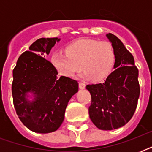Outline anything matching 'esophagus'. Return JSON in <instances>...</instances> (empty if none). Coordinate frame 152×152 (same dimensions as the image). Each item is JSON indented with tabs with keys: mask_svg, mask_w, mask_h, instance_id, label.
<instances>
[{
	"mask_svg": "<svg viewBox=\"0 0 152 152\" xmlns=\"http://www.w3.org/2000/svg\"><path fill=\"white\" fill-rule=\"evenodd\" d=\"M79 87H80V89H84V88H86L85 83H82V82H80V83H79Z\"/></svg>",
	"mask_w": 152,
	"mask_h": 152,
	"instance_id": "34e87169",
	"label": "esophagus"
}]
</instances>
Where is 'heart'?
Listing matches in <instances>:
<instances>
[{"instance_id":"heart-1","label":"heart","mask_w":152,"mask_h":152,"mask_svg":"<svg viewBox=\"0 0 152 152\" xmlns=\"http://www.w3.org/2000/svg\"><path fill=\"white\" fill-rule=\"evenodd\" d=\"M65 53H54L51 62L61 75L72 77L83 68V77L95 81L106 79L115 64V51L110 42L85 39L70 44Z\"/></svg>"}]
</instances>
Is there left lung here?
<instances>
[{
  "label": "left lung",
  "instance_id": "1",
  "mask_svg": "<svg viewBox=\"0 0 152 152\" xmlns=\"http://www.w3.org/2000/svg\"><path fill=\"white\" fill-rule=\"evenodd\" d=\"M106 37L115 51V69L103 83L86 88L91 95L88 110L93 124L99 129L113 130L124 126L134 114L140 96L139 71L120 39L111 33Z\"/></svg>",
  "mask_w": 152,
  "mask_h": 152
}]
</instances>
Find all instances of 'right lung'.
<instances>
[{
  "label": "right lung",
  "instance_id": "obj_1",
  "mask_svg": "<svg viewBox=\"0 0 152 152\" xmlns=\"http://www.w3.org/2000/svg\"><path fill=\"white\" fill-rule=\"evenodd\" d=\"M61 39L42 38L20 55L13 69V104L23 125L34 132L49 133L59 129L65 109L79 89L77 81L61 76L46 59ZM28 93L33 99L30 100Z\"/></svg>",
  "mask_w": 152,
  "mask_h": 152
}]
</instances>
